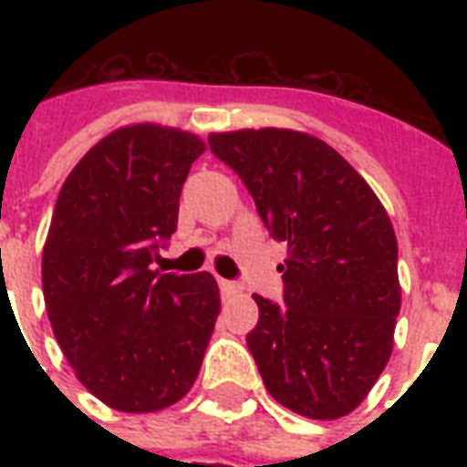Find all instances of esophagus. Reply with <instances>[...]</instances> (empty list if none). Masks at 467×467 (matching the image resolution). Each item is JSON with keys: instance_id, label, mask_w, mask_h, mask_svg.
Here are the masks:
<instances>
[{"instance_id": "esophagus-1", "label": "esophagus", "mask_w": 467, "mask_h": 467, "mask_svg": "<svg viewBox=\"0 0 467 467\" xmlns=\"http://www.w3.org/2000/svg\"><path fill=\"white\" fill-rule=\"evenodd\" d=\"M218 285L220 291H223V296H233V293L240 291V285L233 284V281H225V278H218Z\"/></svg>"}]
</instances>
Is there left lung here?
<instances>
[{
	"mask_svg": "<svg viewBox=\"0 0 467 467\" xmlns=\"http://www.w3.org/2000/svg\"><path fill=\"white\" fill-rule=\"evenodd\" d=\"M274 240L288 244L284 303L254 296L247 347L271 398L310 420L361 405L392 354L402 291L395 230L366 179L315 135L244 128L208 135Z\"/></svg>",
	"mask_w": 467,
	"mask_h": 467,
	"instance_id": "obj_1",
	"label": "left lung"
}]
</instances>
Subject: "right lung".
I'll return each mask as SVG.
<instances>
[{"label": "right lung", "instance_id": "right-lung-1", "mask_svg": "<svg viewBox=\"0 0 467 467\" xmlns=\"http://www.w3.org/2000/svg\"><path fill=\"white\" fill-rule=\"evenodd\" d=\"M193 133L157 123L113 130L77 161L43 247L47 319L75 376L119 412H157L196 383L220 312L208 271L152 269L176 230Z\"/></svg>", "mask_w": 467, "mask_h": 467}]
</instances>
